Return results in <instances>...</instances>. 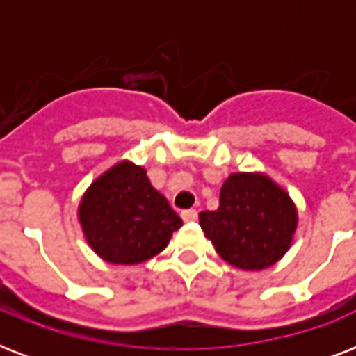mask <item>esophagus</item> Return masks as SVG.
<instances>
[{
  "label": "esophagus",
  "mask_w": 356,
  "mask_h": 356,
  "mask_svg": "<svg viewBox=\"0 0 356 356\" xmlns=\"http://www.w3.org/2000/svg\"><path fill=\"white\" fill-rule=\"evenodd\" d=\"M181 218H183L184 222H195L197 220V211H194V209L183 211L181 212Z\"/></svg>",
  "instance_id": "obj_1"
}]
</instances>
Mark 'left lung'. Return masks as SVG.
<instances>
[{"instance_id": "obj_1", "label": "left lung", "mask_w": 356, "mask_h": 356, "mask_svg": "<svg viewBox=\"0 0 356 356\" xmlns=\"http://www.w3.org/2000/svg\"><path fill=\"white\" fill-rule=\"evenodd\" d=\"M218 254L240 270H264L286 253L298 227L288 192L264 173H231L218 211L200 214Z\"/></svg>"}]
</instances>
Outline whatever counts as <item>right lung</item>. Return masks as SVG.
Wrapping results in <instances>:
<instances>
[{"label": "right lung", "instance_id": "add662e5", "mask_svg": "<svg viewBox=\"0 0 356 356\" xmlns=\"http://www.w3.org/2000/svg\"><path fill=\"white\" fill-rule=\"evenodd\" d=\"M86 242L111 264H140L166 248L183 225L144 168L123 161L99 175L79 203Z\"/></svg>", "mask_w": 356, "mask_h": 356}]
</instances>
